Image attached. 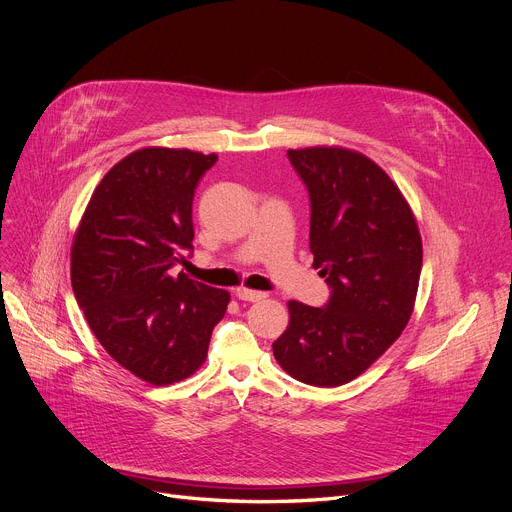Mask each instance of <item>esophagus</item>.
Listing matches in <instances>:
<instances>
[{
    "instance_id": "34e87169",
    "label": "esophagus",
    "mask_w": 512,
    "mask_h": 512,
    "mask_svg": "<svg viewBox=\"0 0 512 512\" xmlns=\"http://www.w3.org/2000/svg\"><path fill=\"white\" fill-rule=\"evenodd\" d=\"M235 296H237L239 300H243V302H259V300L265 298L263 292H255V290H247V288H239V290L235 292Z\"/></svg>"
}]
</instances>
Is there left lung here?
Segmentation results:
<instances>
[{
    "label": "left lung",
    "instance_id": "left-lung-1",
    "mask_svg": "<svg viewBox=\"0 0 512 512\" xmlns=\"http://www.w3.org/2000/svg\"><path fill=\"white\" fill-rule=\"evenodd\" d=\"M310 200V251L331 288L320 308L292 300L273 355L298 382H351L402 333L412 314L423 243L394 181L361 153L288 151Z\"/></svg>",
    "mask_w": 512,
    "mask_h": 512
}]
</instances>
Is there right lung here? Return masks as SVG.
<instances>
[{"label": "right lung", "instance_id": "right-lung-1", "mask_svg": "<svg viewBox=\"0 0 512 512\" xmlns=\"http://www.w3.org/2000/svg\"><path fill=\"white\" fill-rule=\"evenodd\" d=\"M218 157L143 149L100 181L71 249V286L89 329L136 378L167 386L208 355L228 292L173 267L194 251V194Z\"/></svg>", "mask_w": 512, "mask_h": 512}]
</instances>
